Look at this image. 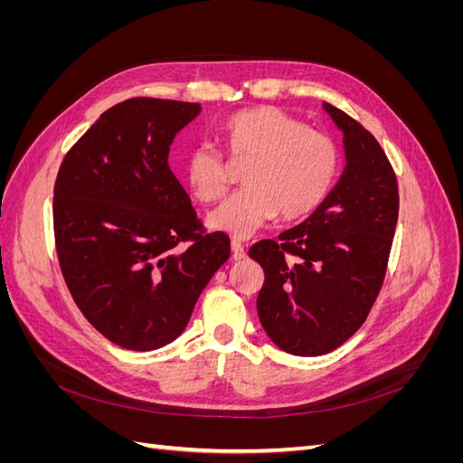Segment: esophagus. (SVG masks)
<instances>
[{"label":"esophagus","instance_id":"1","mask_svg":"<svg viewBox=\"0 0 463 463\" xmlns=\"http://www.w3.org/2000/svg\"><path fill=\"white\" fill-rule=\"evenodd\" d=\"M232 255L235 259H245L247 257V250L240 241H232Z\"/></svg>","mask_w":463,"mask_h":463}]
</instances>
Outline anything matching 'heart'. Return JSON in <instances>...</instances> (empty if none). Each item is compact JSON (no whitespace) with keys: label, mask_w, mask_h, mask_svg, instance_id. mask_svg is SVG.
Returning <instances> with one entry per match:
<instances>
[{"label":"heart","mask_w":463,"mask_h":463,"mask_svg":"<svg viewBox=\"0 0 463 463\" xmlns=\"http://www.w3.org/2000/svg\"><path fill=\"white\" fill-rule=\"evenodd\" d=\"M230 156L253 158L245 189L208 214V226L233 240H249L278 213L284 220L309 216L328 197L338 172V150L326 135L272 106L243 109L223 128ZM187 184L201 203L220 199L228 170L218 148L199 143L187 154Z\"/></svg>","instance_id":"b5f03b06"}]
</instances>
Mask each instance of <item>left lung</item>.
Listing matches in <instances>:
<instances>
[{"label": "left lung", "mask_w": 463, "mask_h": 463, "mask_svg": "<svg viewBox=\"0 0 463 463\" xmlns=\"http://www.w3.org/2000/svg\"><path fill=\"white\" fill-rule=\"evenodd\" d=\"M344 135L345 165L315 213L250 247L264 270L260 325L286 354H330L359 330L381 291L398 223V184L376 138L322 104Z\"/></svg>", "instance_id": "1"}]
</instances>
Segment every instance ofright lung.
<instances>
[{"mask_svg": "<svg viewBox=\"0 0 463 463\" xmlns=\"http://www.w3.org/2000/svg\"><path fill=\"white\" fill-rule=\"evenodd\" d=\"M201 104L131 98L96 119L67 152L53 189V232L65 284L109 342L152 352L185 330L230 237L203 233L170 170L175 135ZM181 241H191L179 250Z\"/></svg>", "mask_w": 463, "mask_h": 463, "instance_id": "add662e5", "label": "right lung"}]
</instances>
